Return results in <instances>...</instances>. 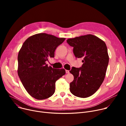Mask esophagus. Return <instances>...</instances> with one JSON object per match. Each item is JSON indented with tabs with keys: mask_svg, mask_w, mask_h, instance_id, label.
<instances>
[{
	"mask_svg": "<svg viewBox=\"0 0 126 126\" xmlns=\"http://www.w3.org/2000/svg\"><path fill=\"white\" fill-rule=\"evenodd\" d=\"M65 71H66V74H69V71L68 70H66Z\"/></svg>",
	"mask_w": 126,
	"mask_h": 126,
	"instance_id": "34e87169",
	"label": "esophagus"
}]
</instances>
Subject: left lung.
Masks as SVG:
<instances>
[{
  "label": "left lung",
  "instance_id": "8db88e82",
  "mask_svg": "<svg viewBox=\"0 0 126 126\" xmlns=\"http://www.w3.org/2000/svg\"><path fill=\"white\" fill-rule=\"evenodd\" d=\"M73 47L77 58H83L82 67H72L69 72L74 80L70 83V91L74 95L89 97L98 89L103 82L109 63L105 43L95 36L87 35L67 40Z\"/></svg>",
  "mask_w": 126,
  "mask_h": 126
}]
</instances>
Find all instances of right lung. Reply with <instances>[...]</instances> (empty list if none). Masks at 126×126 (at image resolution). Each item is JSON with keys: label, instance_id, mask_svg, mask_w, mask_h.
Segmentation results:
<instances>
[{"label": "right lung", "instance_id": "add662e5", "mask_svg": "<svg viewBox=\"0 0 126 126\" xmlns=\"http://www.w3.org/2000/svg\"><path fill=\"white\" fill-rule=\"evenodd\" d=\"M65 40L40 33L26 39L19 51L18 76L26 91L37 100L52 96L56 82L66 73L64 69L53 68L45 63L54 57L56 49Z\"/></svg>", "mask_w": 126, "mask_h": 126}]
</instances>
